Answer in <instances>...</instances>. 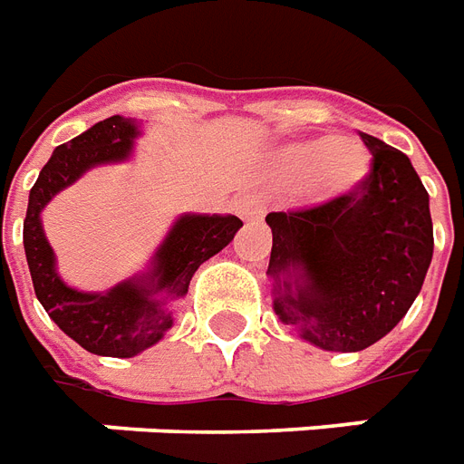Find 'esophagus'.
Returning a JSON list of instances; mask_svg holds the SVG:
<instances>
[{
    "label": "esophagus",
    "mask_w": 464,
    "mask_h": 464,
    "mask_svg": "<svg viewBox=\"0 0 464 464\" xmlns=\"http://www.w3.org/2000/svg\"><path fill=\"white\" fill-rule=\"evenodd\" d=\"M238 211L246 221H260L265 214V207L263 201L256 199V197H243V199L238 201Z\"/></svg>",
    "instance_id": "34e87169"
}]
</instances>
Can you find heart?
Returning <instances> with one entry per match:
<instances>
[{
	"instance_id": "heart-1",
	"label": "heart",
	"mask_w": 464,
	"mask_h": 464,
	"mask_svg": "<svg viewBox=\"0 0 464 464\" xmlns=\"http://www.w3.org/2000/svg\"><path fill=\"white\" fill-rule=\"evenodd\" d=\"M370 150L358 138H311L282 150L279 169L292 179L309 177L314 197H341L358 189L370 172Z\"/></svg>"
}]
</instances>
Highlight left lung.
I'll return each instance as SVG.
<instances>
[{"label": "left lung", "mask_w": 464, "mask_h": 464, "mask_svg": "<svg viewBox=\"0 0 464 464\" xmlns=\"http://www.w3.org/2000/svg\"><path fill=\"white\" fill-rule=\"evenodd\" d=\"M372 165L348 194L296 211H272L275 314L321 350L358 353L397 326L433 257L429 192L411 160L360 133Z\"/></svg>", "instance_id": "1"}]
</instances>
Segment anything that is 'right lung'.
<instances>
[{"instance_id": "obj_1", "label": "right lung", "mask_w": 464, "mask_h": 464, "mask_svg": "<svg viewBox=\"0 0 464 464\" xmlns=\"http://www.w3.org/2000/svg\"><path fill=\"white\" fill-rule=\"evenodd\" d=\"M138 133L136 121L109 116L55 148L31 187L24 218V250L38 302L63 334L106 358H133L160 341L172 326V304L187 295L194 272L224 250L243 226L238 217L185 214L155 250L148 272L104 295L67 287L55 270V253L41 226V211L87 169L129 160Z\"/></svg>"}]
</instances>
